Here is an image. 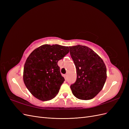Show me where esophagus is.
<instances>
[{"label":"esophagus","instance_id":"obj_1","mask_svg":"<svg viewBox=\"0 0 129 129\" xmlns=\"http://www.w3.org/2000/svg\"><path fill=\"white\" fill-rule=\"evenodd\" d=\"M64 77L65 80H67V74H65V75H64Z\"/></svg>","mask_w":129,"mask_h":129}]
</instances>
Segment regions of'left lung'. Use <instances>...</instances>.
I'll use <instances>...</instances> for the list:
<instances>
[{"mask_svg": "<svg viewBox=\"0 0 129 129\" xmlns=\"http://www.w3.org/2000/svg\"><path fill=\"white\" fill-rule=\"evenodd\" d=\"M69 47L77 73L75 82L71 85L72 93L80 100H91L103 89L107 79L106 66L88 47L79 45Z\"/></svg>", "mask_w": 129, "mask_h": 129, "instance_id": "left-lung-1", "label": "left lung"}]
</instances>
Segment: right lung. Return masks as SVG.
Segmentation results:
<instances>
[{
    "mask_svg": "<svg viewBox=\"0 0 129 129\" xmlns=\"http://www.w3.org/2000/svg\"><path fill=\"white\" fill-rule=\"evenodd\" d=\"M69 52L68 47L44 45L30 53L25 63L23 79L35 97L46 101L57 94L64 81L57 62Z\"/></svg>",
    "mask_w": 129,
    "mask_h": 129,
    "instance_id": "obj_1",
    "label": "right lung"
}]
</instances>
